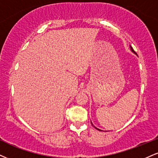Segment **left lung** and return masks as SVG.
Wrapping results in <instances>:
<instances>
[{
    "label": "left lung",
    "instance_id": "1",
    "mask_svg": "<svg viewBox=\"0 0 158 158\" xmlns=\"http://www.w3.org/2000/svg\"><path fill=\"white\" fill-rule=\"evenodd\" d=\"M130 48H131V51H132V52H133V53H135V51H134V50H133V49H132V47H131V46H130ZM91 123H92V122H91ZM92 125H93V126H94V124H93V123H92ZM94 127H95V128H96V130H99V131H102V130H99V129L96 128V127H95V126H94Z\"/></svg>",
    "mask_w": 158,
    "mask_h": 158
}]
</instances>
